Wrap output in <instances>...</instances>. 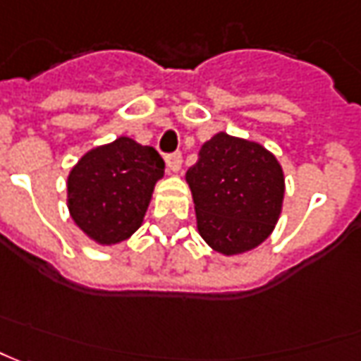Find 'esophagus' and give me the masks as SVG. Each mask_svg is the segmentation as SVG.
Masks as SVG:
<instances>
[{"mask_svg": "<svg viewBox=\"0 0 361 361\" xmlns=\"http://www.w3.org/2000/svg\"><path fill=\"white\" fill-rule=\"evenodd\" d=\"M166 166H169L173 173H178V171H180V166H183V154H180V152H173V154H169V157H166Z\"/></svg>", "mask_w": 361, "mask_h": 361, "instance_id": "34e87169", "label": "esophagus"}]
</instances>
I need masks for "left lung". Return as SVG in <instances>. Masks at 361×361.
Instances as JSON below:
<instances>
[{
    "label": "left lung",
    "instance_id": "1",
    "mask_svg": "<svg viewBox=\"0 0 361 361\" xmlns=\"http://www.w3.org/2000/svg\"><path fill=\"white\" fill-rule=\"evenodd\" d=\"M198 234L224 256L248 252L276 226L284 200V173L262 145L226 133L214 135L186 171Z\"/></svg>",
    "mask_w": 361,
    "mask_h": 361
}]
</instances>
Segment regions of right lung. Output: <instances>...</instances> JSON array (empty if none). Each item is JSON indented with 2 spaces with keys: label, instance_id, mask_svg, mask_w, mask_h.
Wrapping results in <instances>:
<instances>
[{
  "label": "right lung",
  "instance_id": "obj_1",
  "mask_svg": "<svg viewBox=\"0 0 361 361\" xmlns=\"http://www.w3.org/2000/svg\"><path fill=\"white\" fill-rule=\"evenodd\" d=\"M164 161L152 147L129 137L85 152L67 176V207L75 224L111 246L127 240L142 224Z\"/></svg>",
  "mask_w": 361,
  "mask_h": 361
}]
</instances>
